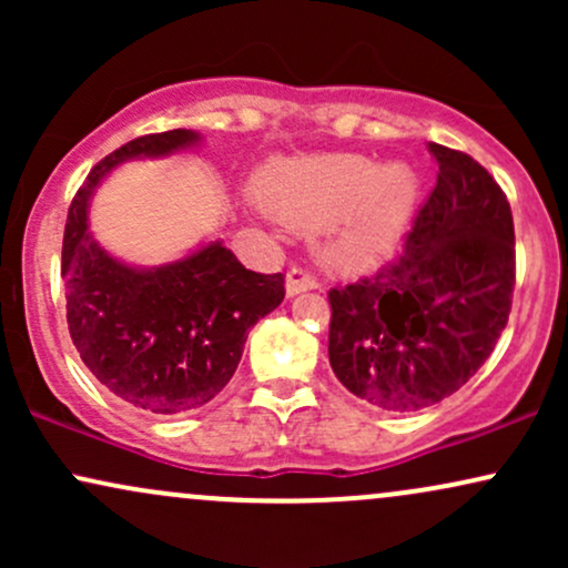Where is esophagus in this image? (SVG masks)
I'll use <instances>...</instances> for the list:
<instances>
[{"mask_svg":"<svg viewBox=\"0 0 568 568\" xmlns=\"http://www.w3.org/2000/svg\"><path fill=\"white\" fill-rule=\"evenodd\" d=\"M317 285H321L317 277L306 270H291L288 277H285V291H288V296H298V293L304 291H315Z\"/></svg>","mask_w":568,"mask_h":568,"instance_id":"34e87169","label":"esophagus"}]
</instances>
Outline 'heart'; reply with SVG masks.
I'll return each instance as SVG.
<instances>
[{
  "instance_id": "b5f03b06",
  "label": "heart",
  "mask_w": 568,
  "mask_h": 568,
  "mask_svg": "<svg viewBox=\"0 0 568 568\" xmlns=\"http://www.w3.org/2000/svg\"><path fill=\"white\" fill-rule=\"evenodd\" d=\"M258 200L302 230L334 221L328 262L357 270L400 243L419 200V175L408 162L379 165L361 154L275 160L258 175Z\"/></svg>"
}]
</instances>
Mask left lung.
I'll list each match as a JSON object with an SVG mask.
<instances>
[{
  "instance_id": "1",
  "label": "left lung",
  "mask_w": 568,
  "mask_h": 568,
  "mask_svg": "<svg viewBox=\"0 0 568 568\" xmlns=\"http://www.w3.org/2000/svg\"><path fill=\"white\" fill-rule=\"evenodd\" d=\"M438 181L406 245L374 277L331 288L328 357L371 406L410 414L470 382L510 317V202L470 154L429 143Z\"/></svg>"
}]
</instances>
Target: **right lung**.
<instances>
[{"mask_svg": "<svg viewBox=\"0 0 568 568\" xmlns=\"http://www.w3.org/2000/svg\"><path fill=\"white\" fill-rule=\"evenodd\" d=\"M197 141L200 133L184 128L128 141L84 179L63 232L71 342L103 387L160 416L213 400L237 371L247 331L285 298L280 272L245 270L221 240L181 262L139 270L109 256L90 234V194L112 168L168 158Z\"/></svg>", "mask_w": 568, "mask_h": 568, "instance_id": "right-lung-1", "label": "right lung"}]
</instances>
